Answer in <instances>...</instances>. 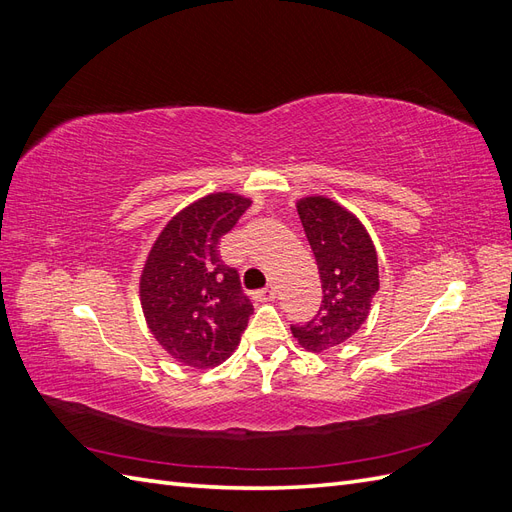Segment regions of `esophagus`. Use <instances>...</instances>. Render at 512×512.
I'll list each match as a JSON object with an SVG mask.
<instances>
[{"label":"esophagus","instance_id":"34e87169","mask_svg":"<svg viewBox=\"0 0 512 512\" xmlns=\"http://www.w3.org/2000/svg\"><path fill=\"white\" fill-rule=\"evenodd\" d=\"M254 297L258 299V301H262V303H267V301H273L275 297H277V288L275 286H267V288H262V290H258Z\"/></svg>","mask_w":512,"mask_h":512}]
</instances>
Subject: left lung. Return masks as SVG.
Here are the masks:
<instances>
[{
	"instance_id": "left-lung-1",
	"label": "left lung",
	"mask_w": 512,
	"mask_h": 512,
	"mask_svg": "<svg viewBox=\"0 0 512 512\" xmlns=\"http://www.w3.org/2000/svg\"><path fill=\"white\" fill-rule=\"evenodd\" d=\"M322 284V305L314 320L290 327L307 352H327L359 333L380 288L378 252L365 224L337 200L312 194L297 200Z\"/></svg>"
}]
</instances>
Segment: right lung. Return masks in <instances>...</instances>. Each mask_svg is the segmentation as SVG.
<instances>
[{
  "instance_id": "add662e5",
  "label": "right lung",
  "mask_w": 512,
  "mask_h": 512,
  "mask_svg": "<svg viewBox=\"0 0 512 512\" xmlns=\"http://www.w3.org/2000/svg\"><path fill=\"white\" fill-rule=\"evenodd\" d=\"M252 205L235 192L194 200L166 222L138 280L143 316L162 350L181 365L209 369L237 350L254 312L218 243Z\"/></svg>"
}]
</instances>
